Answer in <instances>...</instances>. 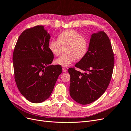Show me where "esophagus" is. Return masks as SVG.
<instances>
[{"mask_svg": "<svg viewBox=\"0 0 131 131\" xmlns=\"http://www.w3.org/2000/svg\"><path fill=\"white\" fill-rule=\"evenodd\" d=\"M62 71H63V72H67V70H66V68H65V67H62Z\"/></svg>", "mask_w": 131, "mask_h": 131, "instance_id": "esophagus-1", "label": "esophagus"}]
</instances>
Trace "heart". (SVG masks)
Here are the masks:
<instances>
[{"label": "heart", "mask_w": 131, "mask_h": 131, "mask_svg": "<svg viewBox=\"0 0 131 131\" xmlns=\"http://www.w3.org/2000/svg\"><path fill=\"white\" fill-rule=\"evenodd\" d=\"M89 47L88 39L79 32L74 29H67L61 32L58 40L52 39L49 44V48L54 56L61 54L65 48L67 53L56 60V63L64 67L71 65L75 58L80 59L86 56Z\"/></svg>", "instance_id": "obj_1"}]
</instances>
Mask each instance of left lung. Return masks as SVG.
Returning <instances> with one entry per match:
<instances>
[{
    "mask_svg": "<svg viewBox=\"0 0 131 131\" xmlns=\"http://www.w3.org/2000/svg\"><path fill=\"white\" fill-rule=\"evenodd\" d=\"M115 59L109 37L103 31L91 36L88 51L74 68L68 70L71 79V97L82 105L97 100L103 94L111 81Z\"/></svg>",
    "mask_w": 131,
    "mask_h": 131,
    "instance_id": "left-lung-1",
    "label": "left lung"
}]
</instances>
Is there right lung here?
Listing matches in <instances>:
<instances>
[{"mask_svg":"<svg viewBox=\"0 0 131 131\" xmlns=\"http://www.w3.org/2000/svg\"><path fill=\"white\" fill-rule=\"evenodd\" d=\"M50 37L43 26L29 28L21 33L14 50L16 86L21 94L34 103L50 97L62 72L60 65H50L53 60L49 48Z\"/></svg>","mask_w":131,"mask_h":131,"instance_id":"right-lung-1","label":"right lung"}]
</instances>
